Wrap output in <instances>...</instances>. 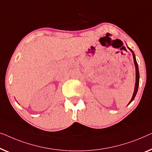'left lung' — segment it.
<instances>
[{
    "mask_svg": "<svg viewBox=\"0 0 152 152\" xmlns=\"http://www.w3.org/2000/svg\"><path fill=\"white\" fill-rule=\"evenodd\" d=\"M130 51L132 52V54H133V58H134V64H135V67H136V85H135V88H134V94H133V96H132L131 100H130L129 103L130 104L131 102L133 101V100L134 99V98H135L136 94H137V91H138V85H139V71H138V63L137 62H136V58H135V54H134V53L133 52V50H131V49L129 48Z\"/></svg>",
    "mask_w": 152,
    "mask_h": 152,
    "instance_id": "obj_1",
    "label": "left lung"
}]
</instances>
